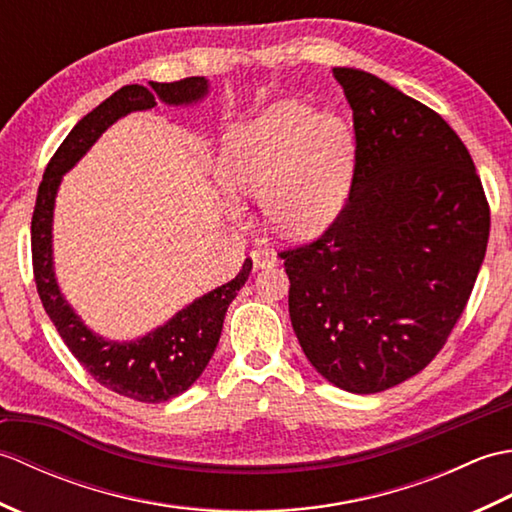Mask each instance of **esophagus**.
Instances as JSON below:
<instances>
[{
	"label": "esophagus",
	"instance_id": "obj_1",
	"mask_svg": "<svg viewBox=\"0 0 512 512\" xmlns=\"http://www.w3.org/2000/svg\"><path fill=\"white\" fill-rule=\"evenodd\" d=\"M250 259H253V268L262 270V268H273L279 264V257L268 248H257L250 253Z\"/></svg>",
	"mask_w": 512,
	"mask_h": 512
}]
</instances>
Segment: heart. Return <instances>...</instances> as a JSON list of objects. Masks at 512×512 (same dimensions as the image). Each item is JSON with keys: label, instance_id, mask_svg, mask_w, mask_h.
Here are the masks:
<instances>
[{"label": "heart", "instance_id": "obj_1", "mask_svg": "<svg viewBox=\"0 0 512 512\" xmlns=\"http://www.w3.org/2000/svg\"><path fill=\"white\" fill-rule=\"evenodd\" d=\"M354 147L345 123L297 101H279L224 136L215 173L233 198H262L273 231L314 237L341 213ZM228 215L242 206L228 202Z\"/></svg>", "mask_w": 512, "mask_h": 512}]
</instances>
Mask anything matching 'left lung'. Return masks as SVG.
Here are the masks:
<instances>
[{
    "mask_svg": "<svg viewBox=\"0 0 512 512\" xmlns=\"http://www.w3.org/2000/svg\"><path fill=\"white\" fill-rule=\"evenodd\" d=\"M354 116L350 195L319 239L281 253L303 354L352 394L427 367L471 297L491 209L473 158L431 107L334 68Z\"/></svg>",
    "mask_w": 512,
    "mask_h": 512,
    "instance_id": "1",
    "label": "left lung"
}]
</instances>
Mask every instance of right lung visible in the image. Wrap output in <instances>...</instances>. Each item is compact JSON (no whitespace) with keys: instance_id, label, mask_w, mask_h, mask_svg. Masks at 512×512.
<instances>
[{"instance_id":"right-lung-1","label":"right lung","mask_w":512,"mask_h":512,"mask_svg":"<svg viewBox=\"0 0 512 512\" xmlns=\"http://www.w3.org/2000/svg\"><path fill=\"white\" fill-rule=\"evenodd\" d=\"M149 85L151 88L125 85L88 116H83L65 136L39 184L30 242L39 299L76 361L88 369L96 383L116 394L138 402H165L187 391L209 365L220 341L226 310L239 288L246 284L253 262L246 259L235 279L195 299L187 308L173 314L165 325L140 339L123 343L103 339L79 319V314L63 299L52 266L54 198L63 173H68L88 154V149L107 127L129 112L151 110L158 101L165 105H191L209 94V81L204 76H189L173 83L151 81Z\"/></svg>"}]
</instances>
